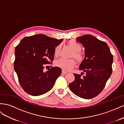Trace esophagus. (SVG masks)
<instances>
[{
  "mask_svg": "<svg viewBox=\"0 0 124 124\" xmlns=\"http://www.w3.org/2000/svg\"><path fill=\"white\" fill-rule=\"evenodd\" d=\"M62 74H65L66 73H67L66 71H65L64 70H62Z\"/></svg>",
  "mask_w": 124,
  "mask_h": 124,
  "instance_id": "obj_1",
  "label": "esophagus"
}]
</instances>
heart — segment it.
Here are the masks:
<instances>
[{
	"label": "heart",
	"instance_id": "b5f03b06",
	"mask_svg": "<svg viewBox=\"0 0 124 124\" xmlns=\"http://www.w3.org/2000/svg\"><path fill=\"white\" fill-rule=\"evenodd\" d=\"M68 44L70 46L72 49L73 50V52L72 54V57L77 60L78 63H81L84 60V55L81 52L82 49V46L81 44L77 42L74 40H71L69 41ZM61 45L59 44L54 49V54L56 57L59 56L60 51H61ZM75 65V61L74 59H66L64 58H61L55 62V65L59 68H61L64 71H69L74 67Z\"/></svg>",
	"mask_w": 124,
	"mask_h": 124
}]
</instances>
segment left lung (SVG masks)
Here are the masks:
<instances>
[{"label": "left lung", "instance_id": "left-lung-1", "mask_svg": "<svg viewBox=\"0 0 124 124\" xmlns=\"http://www.w3.org/2000/svg\"><path fill=\"white\" fill-rule=\"evenodd\" d=\"M77 41L85 48V58L79 69L86 74H74L75 80L69 88L78 97L91 99L103 91L112 73L113 56L105 42L90 34L78 37Z\"/></svg>", "mask_w": 124, "mask_h": 124}]
</instances>
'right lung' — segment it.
I'll use <instances>...</instances> for the list:
<instances>
[{
  "mask_svg": "<svg viewBox=\"0 0 124 124\" xmlns=\"http://www.w3.org/2000/svg\"><path fill=\"white\" fill-rule=\"evenodd\" d=\"M62 40L40 34L23 38L16 46L14 69L26 93L39 96L53 87L61 68L51 67L46 72L43 69L45 64L52 63L55 47Z\"/></svg>",
  "mask_w": 124,
  "mask_h": 124,
  "instance_id": "obj_1",
  "label": "right lung"
}]
</instances>
